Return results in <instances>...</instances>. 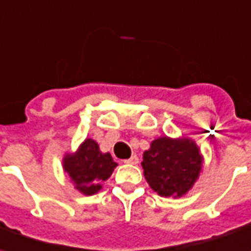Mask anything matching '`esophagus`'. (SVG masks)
Segmentation results:
<instances>
[{
  "instance_id": "1",
  "label": "esophagus",
  "mask_w": 251,
  "mask_h": 251,
  "mask_svg": "<svg viewBox=\"0 0 251 251\" xmlns=\"http://www.w3.org/2000/svg\"><path fill=\"white\" fill-rule=\"evenodd\" d=\"M124 162L129 163V165H136V163L139 162V158L136 157V155H132V157H129L128 159H124Z\"/></svg>"
}]
</instances>
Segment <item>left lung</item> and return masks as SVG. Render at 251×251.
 Returning <instances> with one entry per match:
<instances>
[{"label": "left lung", "instance_id": "1", "mask_svg": "<svg viewBox=\"0 0 251 251\" xmlns=\"http://www.w3.org/2000/svg\"><path fill=\"white\" fill-rule=\"evenodd\" d=\"M149 185L165 197H179L191 189L201 170V155L189 139L159 138L145 151L142 162Z\"/></svg>", "mask_w": 251, "mask_h": 251}]
</instances>
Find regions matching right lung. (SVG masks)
I'll list each match as a JSON object with an SVG mask.
<instances>
[{"label":"right lung","mask_w":251,"mask_h":251,"mask_svg":"<svg viewBox=\"0 0 251 251\" xmlns=\"http://www.w3.org/2000/svg\"><path fill=\"white\" fill-rule=\"evenodd\" d=\"M116 165L109 152L102 154L94 140L86 139L75 154L66 155L63 168L78 191L93 195L101 189V182L111 177Z\"/></svg>","instance_id":"right-lung-1"}]
</instances>
